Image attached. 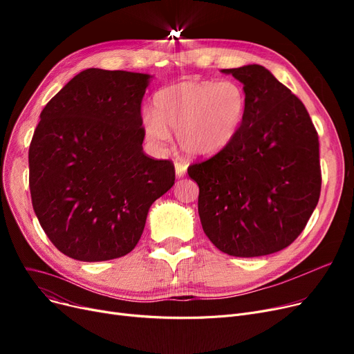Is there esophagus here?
<instances>
[{"label":"esophagus","mask_w":354,"mask_h":354,"mask_svg":"<svg viewBox=\"0 0 354 354\" xmlns=\"http://www.w3.org/2000/svg\"><path fill=\"white\" fill-rule=\"evenodd\" d=\"M187 169H188V165L187 163L179 162V160L175 162V172H176L178 178H182L185 174H187Z\"/></svg>","instance_id":"34e87169"}]
</instances>
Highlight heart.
<instances>
[{"label": "heart", "mask_w": 354, "mask_h": 354, "mask_svg": "<svg viewBox=\"0 0 354 354\" xmlns=\"http://www.w3.org/2000/svg\"><path fill=\"white\" fill-rule=\"evenodd\" d=\"M245 111L247 97L238 83L187 80L155 93L152 111L142 115V129L159 147L169 140V130H176L182 151L209 158L235 139Z\"/></svg>", "instance_id": "1"}]
</instances>
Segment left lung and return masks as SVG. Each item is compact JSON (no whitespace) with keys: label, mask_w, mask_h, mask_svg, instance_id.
<instances>
[{"label":"left lung","mask_w":354,"mask_h":354,"mask_svg":"<svg viewBox=\"0 0 354 354\" xmlns=\"http://www.w3.org/2000/svg\"><path fill=\"white\" fill-rule=\"evenodd\" d=\"M222 73L244 84L247 111L235 139L192 163L203 232L228 255L284 250L306 228L322 189L319 135L303 102L263 66Z\"/></svg>","instance_id":"8db88e82"}]
</instances>
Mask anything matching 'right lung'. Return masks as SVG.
Wrapping results in <instances>:
<instances>
[{
    "label": "right lung",
    "instance_id": "1",
    "mask_svg": "<svg viewBox=\"0 0 354 354\" xmlns=\"http://www.w3.org/2000/svg\"><path fill=\"white\" fill-rule=\"evenodd\" d=\"M149 74L87 68L43 109L30 143L34 212L54 247L86 263L132 251L152 203L175 183L172 160L143 153Z\"/></svg>",
    "mask_w": 354,
    "mask_h": 354
}]
</instances>
